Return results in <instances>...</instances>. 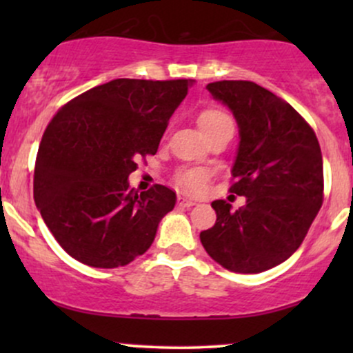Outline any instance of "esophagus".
<instances>
[{"instance_id": "1", "label": "esophagus", "mask_w": 353, "mask_h": 353, "mask_svg": "<svg viewBox=\"0 0 353 353\" xmlns=\"http://www.w3.org/2000/svg\"><path fill=\"white\" fill-rule=\"evenodd\" d=\"M179 205H182V208H192V205H196V201L189 199V197L181 196L179 197Z\"/></svg>"}]
</instances>
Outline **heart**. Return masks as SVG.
Masks as SVG:
<instances>
[{
    "label": "heart",
    "mask_w": 353,
    "mask_h": 353,
    "mask_svg": "<svg viewBox=\"0 0 353 353\" xmlns=\"http://www.w3.org/2000/svg\"><path fill=\"white\" fill-rule=\"evenodd\" d=\"M229 123H232V121L221 109H205L199 116V128L202 132H209L219 128V125ZM205 179H208L205 171H202V169H189V171L181 172L177 176V184L184 190H189V192H197V190H201L205 185Z\"/></svg>",
    "instance_id": "1"
}]
</instances>
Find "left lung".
Segmentation results:
<instances>
[{
	"label": "left lung",
	"instance_id": "left-lung-1",
	"mask_svg": "<svg viewBox=\"0 0 353 353\" xmlns=\"http://www.w3.org/2000/svg\"><path fill=\"white\" fill-rule=\"evenodd\" d=\"M239 128L230 192L245 197L236 212L214 201L217 221L201 242L230 272L259 274L282 264L302 244L323 201L317 136L289 103L250 81L205 86Z\"/></svg>",
	"mask_w": 353,
	"mask_h": 353
}]
</instances>
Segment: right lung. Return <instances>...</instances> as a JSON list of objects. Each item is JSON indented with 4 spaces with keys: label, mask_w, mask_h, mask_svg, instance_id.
Segmentation results:
<instances>
[{
    "label": "right lung",
    "mask_w": 353,
    "mask_h": 353,
    "mask_svg": "<svg viewBox=\"0 0 353 353\" xmlns=\"http://www.w3.org/2000/svg\"><path fill=\"white\" fill-rule=\"evenodd\" d=\"M192 79H114L59 109L44 131L34 202L71 257L98 269L128 265L156 237L176 192L129 185L141 156L156 154Z\"/></svg>",
    "instance_id": "1"
}]
</instances>
